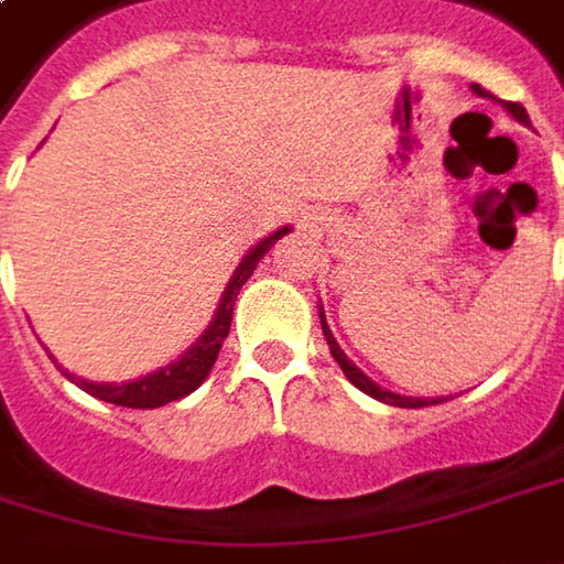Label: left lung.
<instances>
[{
    "mask_svg": "<svg viewBox=\"0 0 564 564\" xmlns=\"http://www.w3.org/2000/svg\"><path fill=\"white\" fill-rule=\"evenodd\" d=\"M473 91L479 95V98H489V91H482L479 85H473ZM501 107L518 120V123H523V127H530V117H527V110H523L521 104H511V100H501ZM317 314H321V326H324V336H326V346H329V355L336 358V365L343 368V375L352 380L355 387L361 390V393H368V397H375V400H380V403H387V406H400V409H419V406H435V403H444L441 397H400V393H393V390H383V387H378L375 380L368 378L361 368H355L352 361L346 358V352H343V346L336 343V336H333V329L326 326V314L324 307H317Z\"/></svg>",
    "mask_w": 564,
    "mask_h": 564,
    "instance_id": "obj_1",
    "label": "left lung"
}]
</instances>
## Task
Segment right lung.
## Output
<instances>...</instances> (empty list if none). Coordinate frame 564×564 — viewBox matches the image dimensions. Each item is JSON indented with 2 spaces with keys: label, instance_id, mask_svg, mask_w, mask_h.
Masks as SVG:
<instances>
[{
  "label": "right lung",
  "instance_id": "obj_1",
  "mask_svg": "<svg viewBox=\"0 0 564 564\" xmlns=\"http://www.w3.org/2000/svg\"><path fill=\"white\" fill-rule=\"evenodd\" d=\"M289 231H292V228L285 225V228L272 231L269 238H263L260 243H253V247L243 253V260H240L238 269H235V275L228 279V285H225V292H221V301H218V307H215L212 324L206 326L203 336H199L184 355H177L171 365L158 368V371L145 375V378L123 380V383H98V380L75 378L69 371H63V375H66L72 383H78L85 393L98 397L104 403H117V406L127 409H158L164 406V403L184 400L186 393H193L203 380L209 378L212 365H215V358L221 352V343H225V336H228V329H231V314H235V301H238L240 285L253 275V269H257V263L267 257L269 247H272L275 240L285 238Z\"/></svg>",
  "mask_w": 564,
  "mask_h": 564
}]
</instances>
